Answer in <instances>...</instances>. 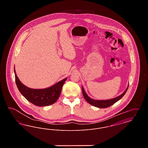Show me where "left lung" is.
<instances>
[{
  "mask_svg": "<svg viewBox=\"0 0 148 148\" xmlns=\"http://www.w3.org/2000/svg\"><path fill=\"white\" fill-rule=\"evenodd\" d=\"M128 86H129V84L127 85V87L125 91L124 92L123 94H121L119 96H118L116 98H114L108 99V100H95V99L90 98L87 95L86 92H85L83 86H82V92H83L84 98L88 103H89L92 106H96V107L99 108H108L109 106H112L116 101H119L120 99L122 98V97L125 94L127 90L128 89Z\"/></svg>",
  "mask_w": 148,
  "mask_h": 148,
  "instance_id": "obj_1",
  "label": "left lung"
}]
</instances>
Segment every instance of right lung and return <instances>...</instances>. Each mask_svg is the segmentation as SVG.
I'll list each match as a JSON object with an SVG mask.
<instances>
[{
    "instance_id": "obj_1",
    "label": "right lung",
    "mask_w": 148,
    "mask_h": 148,
    "mask_svg": "<svg viewBox=\"0 0 148 148\" xmlns=\"http://www.w3.org/2000/svg\"><path fill=\"white\" fill-rule=\"evenodd\" d=\"M14 73L15 83L19 92L29 102L39 106H50L55 103L60 96L64 83L67 79L66 77L45 89H35L28 88L21 83L16 74L15 66Z\"/></svg>"
}]
</instances>
